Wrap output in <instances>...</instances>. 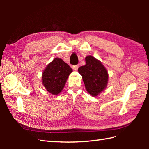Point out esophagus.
<instances>
[{
	"instance_id": "1",
	"label": "esophagus",
	"mask_w": 149,
	"mask_h": 149,
	"mask_svg": "<svg viewBox=\"0 0 149 149\" xmlns=\"http://www.w3.org/2000/svg\"><path fill=\"white\" fill-rule=\"evenodd\" d=\"M73 69H74V70H75V71H77V69H78V68H79V65H73Z\"/></svg>"
}]
</instances>
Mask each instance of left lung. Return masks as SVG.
<instances>
[{"label": "left lung", "mask_w": 149, "mask_h": 149, "mask_svg": "<svg viewBox=\"0 0 149 149\" xmlns=\"http://www.w3.org/2000/svg\"><path fill=\"white\" fill-rule=\"evenodd\" d=\"M86 64L79 67L78 72L82 75L85 87L91 95L97 97L108 84V74L101 62L92 56L85 58Z\"/></svg>", "instance_id": "left-lung-1"}]
</instances>
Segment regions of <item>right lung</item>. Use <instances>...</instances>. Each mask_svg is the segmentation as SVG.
Returning <instances> with one entry per match:
<instances>
[{
	"instance_id": "obj_1",
	"label": "right lung",
	"mask_w": 149,
	"mask_h": 149,
	"mask_svg": "<svg viewBox=\"0 0 149 149\" xmlns=\"http://www.w3.org/2000/svg\"><path fill=\"white\" fill-rule=\"evenodd\" d=\"M72 71L69 65L61 58H56L47 65L42 72V85L50 93L58 95L64 89L67 79Z\"/></svg>"
}]
</instances>
